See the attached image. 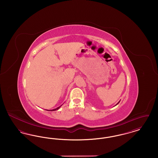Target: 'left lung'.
<instances>
[{"instance_id": "obj_1", "label": "left lung", "mask_w": 158, "mask_h": 158, "mask_svg": "<svg viewBox=\"0 0 158 158\" xmlns=\"http://www.w3.org/2000/svg\"><path fill=\"white\" fill-rule=\"evenodd\" d=\"M120 102V101H119V102H118V103H117V104H116V105H117V104H118V103H119V102Z\"/></svg>"}]
</instances>
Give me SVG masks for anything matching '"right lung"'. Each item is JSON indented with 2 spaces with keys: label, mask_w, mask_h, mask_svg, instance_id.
Returning <instances> with one entry per match:
<instances>
[{
  "label": "right lung",
  "mask_w": 158,
  "mask_h": 158,
  "mask_svg": "<svg viewBox=\"0 0 158 158\" xmlns=\"http://www.w3.org/2000/svg\"><path fill=\"white\" fill-rule=\"evenodd\" d=\"M61 105H60V106H59V107H57V108H55V109H53V110H47V111H53L58 110L60 108V107H61Z\"/></svg>",
  "instance_id": "right-lung-1"
}]
</instances>
